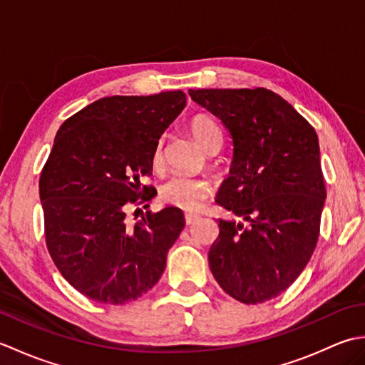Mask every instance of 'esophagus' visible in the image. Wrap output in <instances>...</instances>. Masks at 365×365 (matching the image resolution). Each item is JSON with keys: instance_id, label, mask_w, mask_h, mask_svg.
<instances>
[{"instance_id": "34e87169", "label": "esophagus", "mask_w": 365, "mask_h": 365, "mask_svg": "<svg viewBox=\"0 0 365 365\" xmlns=\"http://www.w3.org/2000/svg\"><path fill=\"white\" fill-rule=\"evenodd\" d=\"M197 220H199L197 215H192V213L185 215V222H187V226H191V224H195Z\"/></svg>"}]
</instances>
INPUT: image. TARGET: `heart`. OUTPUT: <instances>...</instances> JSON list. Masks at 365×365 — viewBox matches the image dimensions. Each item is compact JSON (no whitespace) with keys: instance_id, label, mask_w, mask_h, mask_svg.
<instances>
[{"instance_id":"b5f03b06","label":"heart","mask_w":365,"mask_h":365,"mask_svg":"<svg viewBox=\"0 0 365 365\" xmlns=\"http://www.w3.org/2000/svg\"><path fill=\"white\" fill-rule=\"evenodd\" d=\"M190 131L192 138L196 139V143L205 152H210L216 144L221 145V131L218 125L212 119L205 118V115H196L190 122ZM161 155L163 149L161 144H158L153 157L155 163L161 160ZM210 192L212 185L205 178L174 175L163 185L160 196L169 205L182 208L185 212H195L205 202L207 197L210 196Z\"/></svg>"}]
</instances>
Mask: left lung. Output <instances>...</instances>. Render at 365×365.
I'll return each mask as SVG.
<instances>
[{
  "instance_id": "1",
  "label": "left lung",
  "mask_w": 365,
  "mask_h": 365,
  "mask_svg": "<svg viewBox=\"0 0 365 365\" xmlns=\"http://www.w3.org/2000/svg\"><path fill=\"white\" fill-rule=\"evenodd\" d=\"M229 130L234 155L216 202L242 221L218 220L208 251L216 282L245 304L276 298L311 260L327 199L319 136L268 89H190Z\"/></svg>"
}]
</instances>
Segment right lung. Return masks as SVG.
<instances>
[{"instance_id": "obj_1", "label": "right lung", "mask_w": 365, "mask_h": 365, "mask_svg": "<svg viewBox=\"0 0 365 365\" xmlns=\"http://www.w3.org/2000/svg\"><path fill=\"white\" fill-rule=\"evenodd\" d=\"M185 106L182 91L105 97L58 130L38 180L46 247L66 281L89 299L125 304L166 268L185 227L180 208L147 212L135 226L125 213L155 196L139 178L152 173L158 139Z\"/></svg>"}]
</instances>
